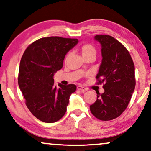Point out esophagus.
<instances>
[{"mask_svg": "<svg viewBox=\"0 0 151 151\" xmlns=\"http://www.w3.org/2000/svg\"><path fill=\"white\" fill-rule=\"evenodd\" d=\"M77 89L78 91H81L83 92H85L86 91V88H85L84 87H82V86H77Z\"/></svg>", "mask_w": 151, "mask_h": 151, "instance_id": "esophagus-1", "label": "esophagus"}]
</instances>
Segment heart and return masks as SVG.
I'll return each mask as SVG.
<instances>
[{"label":"heart","instance_id":"1","mask_svg":"<svg viewBox=\"0 0 151 151\" xmlns=\"http://www.w3.org/2000/svg\"><path fill=\"white\" fill-rule=\"evenodd\" d=\"M81 52L83 58L88 57V56H94L95 57L96 53V49L93 45L90 43L83 44L81 47ZM70 53H68L65 58V61H67L69 58Z\"/></svg>","mask_w":151,"mask_h":151}]
</instances>
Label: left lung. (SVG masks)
<instances>
[{
  "mask_svg": "<svg viewBox=\"0 0 151 151\" xmlns=\"http://www.w3.org/2000/svg\"><path fill=\"white\" fill-rule=\"evenodd\" d=\"M102 47V60L96 79L104 92L97 93V100L90 106L94 116L102 121L116 119L124 112L136 85L135 67L127 49L111 36L94 37Z\"/></svg>",
  "mask_w": 151,
  "mask_h": 151,
  "instance_id": "1",
  "label": "left lung"
}]
</instances>
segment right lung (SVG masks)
<instances>
[{
  "instance_id": "add662e5",
  "label": "right lung",
  "mask_w": 151,
  "mask_h": 151,
  "mask_svg": "<svg viewBox=\"0 0 151 151\" xmlns=\"http://www.w3.org/2000/svg\"><path fill=\"white\" fill-rule=\"evenodd\" d=\"M78 40L60 37H45L30 44L19 64L18 85L26 104L34 116L45 123L60 120L66 112L75 85H54L53 76L63 66L66 53Z\"/></svg>"
}]
</instances>
